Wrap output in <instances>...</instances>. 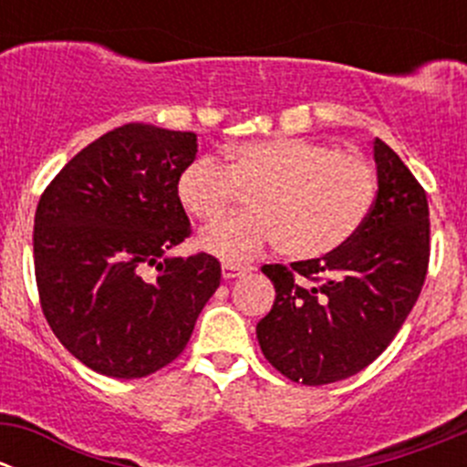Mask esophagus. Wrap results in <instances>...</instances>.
I'll return each instance as SVG.
<instances>
[{"mask_svg":"<svg viewBox=\"0 0 467 467\" xmlns=\"http://www.w3.org/2000/svg\"><path fill=\"white\" fill-rule=\"evenodd\" d=\"M253 271V266H242V264H223L221 273H223L225 280H234V277H244Z\"/></svg>","mask_w":467,"mask_h":467,"instance_id":"obj_1","label":"esophagus"}]
</instances>
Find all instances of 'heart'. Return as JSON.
Instances as JSON below:
<instances>
[{"instance_id": "obj_1", "label": "heart", "mask_w": 467, "mask_h": 467, "mask_svg": "<svg viewBox=\"0 0 467 467\" xmlns=\"http://www.w3.org/2000/svg\"><path fill=\"white\" fill-rule=\"evenodd\" d=\"M178 201L214 223L246 196L248 210L199 237L225 262H244L275 242L291 260H314L346 246L378 201V173L364 158L303 138L233 146L223 164L203 155L178 176Z\"/></svg>"}]
</instances>
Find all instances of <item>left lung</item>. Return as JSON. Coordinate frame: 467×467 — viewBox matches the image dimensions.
Returning a JSON list of instances; mask_svg holds the SVG:
<instances>
[{
  "mask_svg": "<svg viewBox=\"0 0 467 467\" xmlns=\"http://www.w3.org/2000/svg\"><path fill=\"white\" fill-rule=\"evenodd\" d=\"M378 201L364 228L318 260L264 264L275 286L257 323L268 364L305 386L357 375L389 348L430 266V205L400 155L378 138Z\"/></svg>",
  "mask_w": 467,
  "mask_h": 467,
  "instance_id": "left-lung-1",
  "label": "left lung"
}]
</instances>
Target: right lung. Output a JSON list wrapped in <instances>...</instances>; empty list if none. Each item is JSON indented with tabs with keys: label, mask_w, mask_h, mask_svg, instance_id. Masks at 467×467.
Here are the masks:
<instances>
[{
	"label": "right lung",
	"mask_w": 467,
	"mask_h": 467,
	"mask_svg": "<svg viewBox=\"0 0 467 467\" xmlns=\"http://www.w3.org/2000/svg\"><path fill=\"white\" fill-rule=\"evenodd\" d=\"M196 146L194 133L119 126L42 192L33 225L42 314L94 373L138 379L171 364L219 289L216 257L167 255L192 233L176 185Z\"/></svg>",
	"instance_id": "1"
}]
</instances>
